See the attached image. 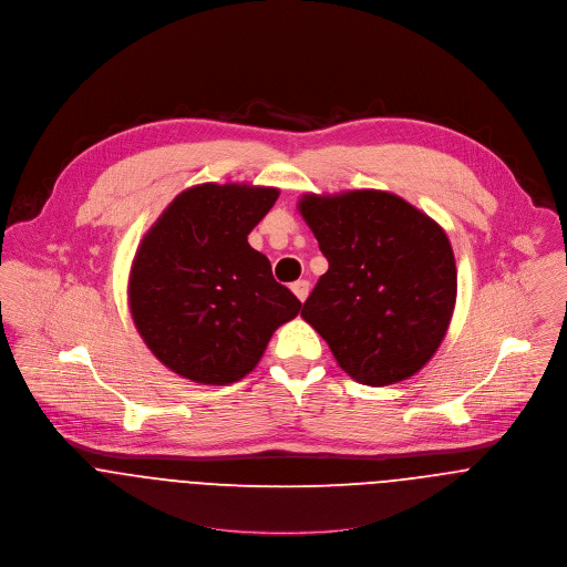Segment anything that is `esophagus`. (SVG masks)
I'll return each mask as SVG.
<instances>
[{
    "label": "esophagus",
    "instance_id": "34e87169",
    "mask_svg": "<svg viewBox=\"0 0 567 567\" xmlns=\"http://www.w3.org/2000/svg\"><path fill=\"white\" fill-rule=\"evenodd\" d=\"M292 292H295L297 299L303 303V301L308 299V295H310V281H306V279L295 281V284H292Z\"/></svg>",
    "mask_w": 567,
    "mask_h": 567
}]
</instances>
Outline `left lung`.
Wrapping results in <instances>:
<instances>
[{
    "mask_svg": "<svg viewBox=\"0 0 567 567\" xmlns=\"http://www.w3.org/2000/svg\"><path fill=\"white\" fill-rule=\"evenodd\" d=\"M299 209L329 264L301 317L355 382L386 386L414 375L439 349L456 303L445 231L378 189L308 194Z\"/></svg>",
    "mask_w": 567,
    "mask_h": 567,
    "instance_id": "8db88e82",
    "label": "left lung"
}]
</instances>
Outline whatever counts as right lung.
I'll return each instance as SVG.
<instances>
[{"instance_id":"right-lung-1","label":"right lung","mask_w":567,"mask_h":567,"mask_svg":"<svg viewBox=\"0 0 567 567\" xmlns=\"http://www.w3.org/2000/svg\"><path fill=\"white\" fill-rule=\"evenodd\" d=\"M277 196L272 187L196 185L146 234L131 270V312L174 373L203 384L238 382L272 331L299 315L301 301L246 240Z\"/></svg>"}]
</instances>
